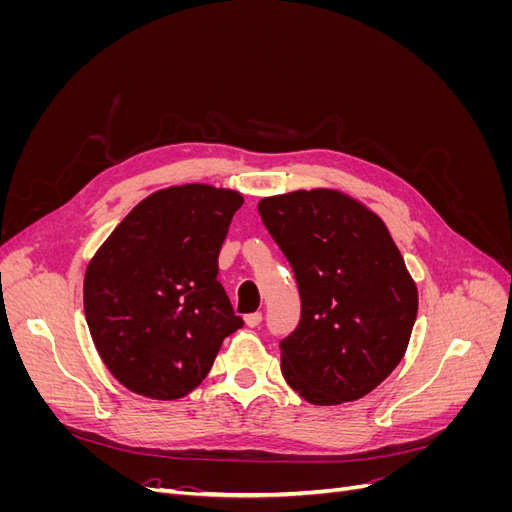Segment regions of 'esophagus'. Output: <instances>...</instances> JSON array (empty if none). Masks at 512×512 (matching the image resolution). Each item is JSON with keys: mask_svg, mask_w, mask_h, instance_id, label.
I'll list each match as a JSON object with an SVG mask.
<instances>
[{"mask_svg": "<svg viewBox=\"0 0 512 512\" xmlns=\"http://www.w3.org/2000/svg\"><path fill=\"white\" fill-rule=\"evenodd\" d=\"M260 322H262V314H260V312H254V314H247V316H245V324H247V327H250V329H256Z\"/></svg>", "mask_w": 512, "mask_h": 512, "instance_id": "34e87169", "label": "esophagus"}]
</instances>
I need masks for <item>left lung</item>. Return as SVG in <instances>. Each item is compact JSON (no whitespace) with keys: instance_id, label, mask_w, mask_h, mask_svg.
I'll return each instance as SVG.
<instances>
[{"instance_id":"1","label":"left lung","mask_w":512,"mask_h":512,"mask_svg":"<svg viewBox=\"0 0 512 512\" xmlns=\"http://www.w3.org/2000/svg\"><path fill=\"white\" fill-rule=\"evenodd\" d=\"M258 213L301 297L297 329L280 342L286 382L314 406L361 399L399 365L418 309L389 230L335 190L262 198Z\"/></svg>"}]
</instances>
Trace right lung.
<instances>
[{"label": "right lung", "instance_id": "1", "mask_svg": "<svg viewBox=\"0 0 512 512\" xmlns=\"http://www.w3.org/2000/svg\"><path fill=\"white\" fill-rule=\"evenodd\" d=\"M243 196L175 185L138 203L91 258L83 305L108 371L151 399L205 380L224 339L243 327L218 282V256Z\"/></svg>", "mask_w": 512, "mask_h": 512}]
</instances>
